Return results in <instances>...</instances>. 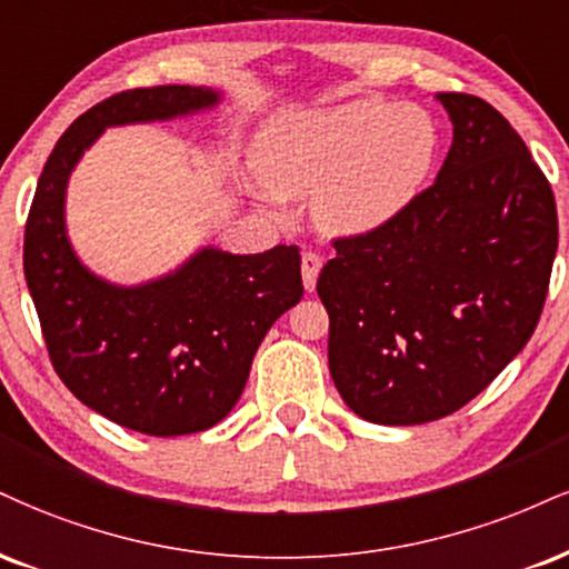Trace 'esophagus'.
Instances as JSON below:
<instances>
[{"instance_id":"34e87169","label":"esophagus","mask_w":569,"mask_h":569,"mask_svg":"<svg viewBox=\"0 0 569 569\" xmlns=\"http://www.w3.org/2000/svg\"><path fill=\"white\" fill-rule=\"evenodd\" d=\"M320 267H323V259H320L318 254H312V251H305L302 254V280H305L307 291H315V280H318Z\"/></svg>"}]
</instances>
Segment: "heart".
Instances as JSON below:
<instances>
[{
  "label": "heart",
  "instance_id": "b5f03b06",
  "mask_svg": "<svg viewBox=\"0 0 569 569\" xmlns=\"http://www.w3.org/2000/svg\"><path fill=\"white\" fill-rule=\"evenodd\" d=\"M440 148L429 108L366 98L278 116L259 137L257 159L267 193H315L320 228L368 236L419 201Z\"/></svg>",
  "mask_w": 569,
  "mask_h": 569
}]
</instances>
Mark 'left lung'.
<instances>
[{
	"label": "left lung",
	"mask_w": 569,
	"mask_h": 569,
	"mask_svg": "<svg viewBox=\"0 0 569 569\" xmlns=\"http://www.w3.org/2000/svg\"><path fill=\"white\" fill-rule=\"evenodd\" d=\"M453 146L387 228L333 243L318 297L328 368L360 419L413 427L475 400L536 331L557 257V203L490 102L437 92Z\"/></svg>",
	"instance_id": "obj_1"
}]
</instances>
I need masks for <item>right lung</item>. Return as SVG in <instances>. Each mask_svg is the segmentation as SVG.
<instances>
[{
	"label": "right lung",
	"instance_id": "right-lung-1",
	"mask_svg": "<svg viewBox=\"0 0 569 569\" xmlns=\"http://www.w3.org/2000/svg\"><path fill=\"white\" fill-rule=\"evenodd\" d=\"M222 89H127L66 129L44 163L26 222L23 272L63 385L119 427L153 437L193 435L230 413L270 326L302 299L297 246L230 254L201 246L146 283L100 278L66 228L68 180L111 127L188 119Z\"/></svg>",
	"mask_w": 569,
	"mask_h": 569
}]
</instances>
